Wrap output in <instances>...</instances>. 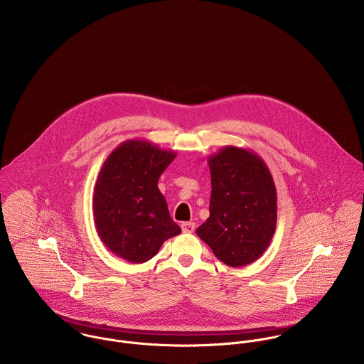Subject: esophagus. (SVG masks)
<instances>
[{
    "label": "esophagus",
    "instance_id": "1",
    "mask_svg": "<svg viewBox=\"0 0 364 364\" xmlns=\"http://www.w3.org/2000/svg\"><path fill=\"white\" fill-rule=\"evenodd\" d=\"M182 231L185 234H192L195 231V223H191V221H186V223H182Z\"/></svg>",
    "mask_w": 364,
    "mask_h": 364
}]
</instances>
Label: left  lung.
Listing matches in <instances>:
<instances>
[{
	"label": "left lung",
	"instance_id": "1",
	"mask_svg": "<svg viewBox=\"0 0 364 364\" xmlns=\"http://www.w3.org/2000/svg\"><path fill=\"white\" fill-rule=\"evenodd\" d=\"M210 217L196 234L231 267L259 259L276 230L277 193L257 153L227 146L208 156Z\"/></svg>",
	"mask_w": 364,
	"mask_h": 364
}]
</instances>
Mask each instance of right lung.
Returning a JSON list of instances; mask_svg holds the SVG:
<instances>
[{"instance_id":"obj_1","label":"right lung","mask_w":364,"mask_h":364,"mask_svg":"<svg viewBox=\"0 0 364 364\" xmlns=\"http://www.w3.org/2000/svg\"><path fill=\"white\" fill-rule=\"evenodd\" d=\"M176 153L146 140H127L105 159L94 189V218L105 247L122 259L143 263L181 234L158 179Z\"/></svg>"}]
</instances>
